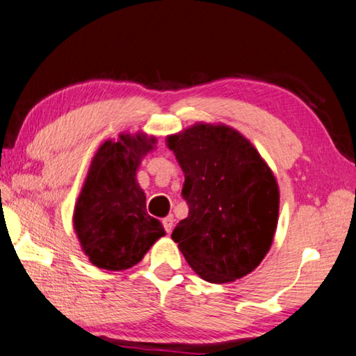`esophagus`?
<instances>
[{"label": "esophagus", "instance_id": "esophagus-1", "mask_svg": "<svg viewBox=\"0 0 356 356\" xmlns=\"http://www.w3.org/2000/svg\"><path fill=\"white\" fill-rule=\"evenodd\" d=\"M173 216L170 214V216H167L164 220H162V225H164V229H165V233L167 234H170L172 233V229H173Z\"/></svg>", "mask_w": 356, "mask_h": 356}]
</instances>
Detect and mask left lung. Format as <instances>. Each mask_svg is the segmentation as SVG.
<instances>
[{"mask_svg": "<svg viewBox=\"0 0 356 356\" xmlns=\"http://www.w3.org/2000/svg\"><path fill=\"white\" fill-rule=\"evenodd\" d=\"M184 172L189 216L172 239L198 275L229 283L257 269L277 229V179L250 140L227 124L197 123L167 137Z\"/></svg>", "mask_w": 356, "mask_h": 356, "instance_id": "obj_1", "label": "left lung"}]
</instances>
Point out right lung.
<instances>
[{"instance_id": "obj_1", "label": "right lung", "mask_w": 356, "mask_h": 356, "mask_svg": "<svg viewBox=\"0 0 356 356\" xmlns=\"http://www.w3.org/2000/svg\"><path fill=\"white\" fill-rule=\"evenodd\" d=\"M154 142L142 133L120 134L93 156L73 227L83 252L99 269H129L165 234L161 222L147 214L145 194L136 181L137 167Z\"/></svg>"}]
</instances>
